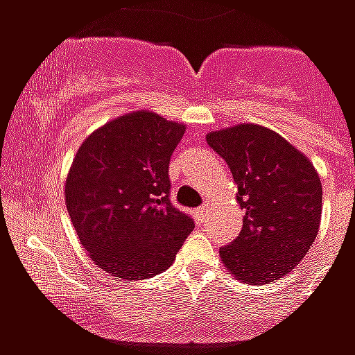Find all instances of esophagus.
I'll return each instance as SVG.
<instances>
[{
	"instance_id": "34e87169",
	"label": "esophagus",
	"mask_w": 355,
	"mask_h": 355,
	"mask_svg": "<svg viewBox=\"0 0 355 355\" xmlns=\"http://www.w3.org/2000/svg\"><path fill=\"white\" fill-rule=\"evenodd\" d=\"M195 214H197V217H199L200 221H202V219H205V217L208 216V205L199 206V208H197V210H195Z\"/></svg>"
}]
</instances>
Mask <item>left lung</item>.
I'll return each instance as SVG.
<instances>
[{"instance_id": "obj_1", "label": "left lung", "mask_w": 355, "mask_h": 355, "mask_svg": "<svg viewBox=\"0 0 355 355\" xmlns=\"http://www.w3.org/2000/svg\"><path fill=\"white\" fill-rule=\"evenodd\" d=\"M206 141L227 162L245 211L239 236L219 248L221 261L248 286L280 280L302 261L319 232V173L286 138L256 123L211 130Z\"/></svg>"}]
</instances>
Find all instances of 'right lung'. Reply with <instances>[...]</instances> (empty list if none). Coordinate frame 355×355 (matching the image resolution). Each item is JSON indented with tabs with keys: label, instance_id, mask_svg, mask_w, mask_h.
Returning <instances> with one entry per match:
<instances>
[{
	"label": "right lung",
	"instance_id": "right-lung-1",
	"mask_svg": "<svg viewBox=\"0 0 355 355\" xmlns=\"http://www.w3.org/2000/svg\"><path fill=\"white\" fill-rule=\"evenodd\" d=\"M186 125L134 110L96 128L69 167L64 200L99 269L145 280L173 263L193 219L169 202V160Z\"/></svg>",
	"mask_w": 355,
	"mask_h": 355
}]
</instances>
